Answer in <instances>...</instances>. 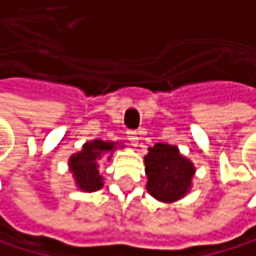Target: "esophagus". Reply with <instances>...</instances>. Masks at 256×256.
I'll list each match as a JSON object with an SVG mask.
<instances>
[{
  "label": "esophagus",
  "mask_w": 256,
  "mask_h": 256,
  "mask_svg": "<svg viewBox=\"0 0 256 256\" xmlns=\"http://www.w3.org/2000/svg\"><path fill=\"white\" fill-rule=\"evenodd\" d=\"M139 138H140V132L139 130H128V139L132 142L133 146H138Z\"/></svg>",
  "instance_id": "esophagus-1"
}]
</instances>
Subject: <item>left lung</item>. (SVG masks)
Instances as JSON below:
<instances>
[{"instance_id": "8db88e82", "label": "left lung", "mask_w": 256, "mask_h": 256, "mask_svg": "<svg viewBox=\"0 0 256 256\" xmlns=\"http://www.w3.org/2000/svg\"><path fill=\"white\" fill-rule=\"evenodd\" d=\"M144 162L148 176L146 190L154 198L172 203L190 191L196 168L188 158L180 156L178 146L156 144L148 148Z\"/></svg>"}]
</instances>
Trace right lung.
<instances>
[{
	"instance_id": "obj_1",
	"label": "right lung",
	"mask_w": 256,
	"mask_h": 256,
	"mask_svg": "<svg viewBox=\"0 0 256 256\" xmlns=\"http://www.w3.org/2000/svg\"><path fill=\"white\" fill-rule=\"evenodd\" d=\"M114 148H116L114 142H104L100 139H94V140L86 142L80 152L71 156L68 162L70 169L72 172L77 186L81 191L93 192L104 186V182H102L104 178L99 175V170H98L99 169L98 160H100L104 154L112 152Z\"/></svg>"
}]
</instances>
